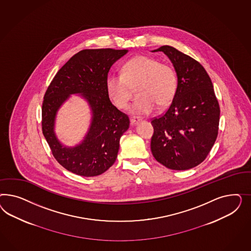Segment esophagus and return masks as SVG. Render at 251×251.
<instances>
[{"label":"esophagus","mask_w":251,"mask_h":251,"mask_svg":"<svg viewBox=\"0 0 251 251\" xmlns=\"http://www.w3.org/2000/svg\"><path fill=\"white\" fill-rule=\"evenodd\" d=\"M143 120L141 118H139V117H132L130 119V123H131V125H137L138 123H140Z\"/></svg>","instance_id":"esophagus-1"}]
</instances>
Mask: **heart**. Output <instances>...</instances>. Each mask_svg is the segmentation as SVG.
<instances>
[{"label":"heart","mask_w":251,"mask_h":251,"mask_svg":"<svg viewBox=\"0 0 251 251\" xmlns=\"http://www.w3.org/2000/svg\"><path fill=\"white\" fill-rule=\"evenodd\" d=\"M106 93L115 106L126 109L137 88L136 101L129 112L137 116L150 114L156 106H167L173 101L178 88L175 68L159 60L139 55L127 61L122 75H110L106 81Z\"/></svg>","instance_id":"1"}]
</instances>
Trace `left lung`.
<instances>
[{
	"instance_id": "left-lung-1",
	"label": "left lung",
	"mask_w": 251,
	"mask_h": 251,
	"mask_svg": "<svg viewBox=\"0 0 251 251\" xmlns=\"http://www.w3.org/2000/svg\"><path fill=\"white\" fill-rule=\"evenodd\" d=\"M172 61L178 88L167 111L152 119V155L173 170H187L203 162L218 135L220 106L205 69L171 46H162Z\"/></svg>"
}]
</instances>
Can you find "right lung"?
Listing matches in <instances>:
<instances>
[{"mask_svg":"<svg viewBox=\"0 0 251 251\" xmlns=\"http://www.w3.org/2000/svg\"><path fill=\"white\" fill-rule=\"evenodd\" d=\"M127 50H83L75 54L54 76L42 103V132L58 163L76 175H101L116 161L120 140L129 129L128 115L109 100L106 81L115 61ZM72 93H82L92 106L91 129L81 145L62 147L53 133L56 110Z\"/></svg>","mask_w":251,"mask_h":251,"instance_id":"add662e5","label":"right lung"}]
</instances>
